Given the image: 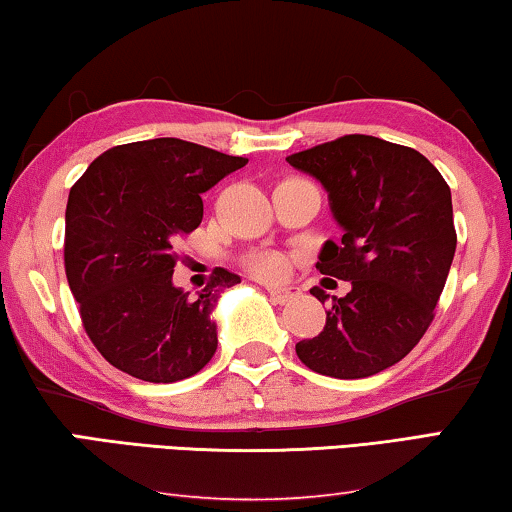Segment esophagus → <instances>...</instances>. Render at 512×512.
<instances>
[{
    "label": "esophagus",
    "mask_w": 512,
    "mask_h": 512,
    "mask_svg": "<svg viewBox=\"0 0 512 512\" xmlns=\"http://www.w3.org/2000/svg\"><path fill=\"white\" fill-rule=\"evenodd\" d=\"M267 293H270V297L274 302L279 304H286L290 300H295V297H300V288L295 286H274V283H267Z\"/></svg>",
    "instance_id": "obj_1"
}]
</instances>
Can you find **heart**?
Wrapping results in <instances>:
<instances>
[{
	"label": "heart",
	"mask_w": 512,
	"mask_h": 512,
	"mask_svg": "<svg viewBox=\"0 0 512 512\" xmlns=\"http://www.w3.org/2000/svg\"><path fill=\"white\" fill-rule=\"evenodd\" d=\"M249 267H251V272L258 274V277L277 279L283 272H286V258H283L281 254H272V251H267V254H258L251 258Z\"/></svg>",
	"instance_id": "obj_1"
}]
</instances>
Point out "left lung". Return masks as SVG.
<instances>
[{
	"instance_id": "left-lung-1",
	"label": "left lung",
	"mask_w": 512,
	"mask_h": 512,
	"mask_svg": "<svg viewBox=\"0 0 512 512\" xmlns=\"http://www.w3.org/2000/svg\"><path fill=\"white\" fill-rule=\"evenodd\" d=\"M286 162L325 187L343 229L341 242L322 245L316 267L352 286L332 297L322 332L295 352L320 375L371 377L398 364L435 318L458 245L451 190L419 151L368 135H345Z\"/></svg>"
}]
</instances>
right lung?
Here are the masks:
<instances>
[{"label": "right lung", "instance_id": "add662e5", "mask_svg": "<svg viewBox=\"0 0 512 512\" xmlns=\"http://www.w3.org/2000/svg\"><path fill=\"white\" fill-rule=\"evenodd\" d=\"M245 164L162 137L109 148L70 187L68 286L86 334L119 371L169 384L196 375L215 355L212 311L240 277L219 267L215 281L190 297L174 286V242L201 224V194Z\"/></svg>", "mask_w": 512, "mask_h": 512}]
</instances>
